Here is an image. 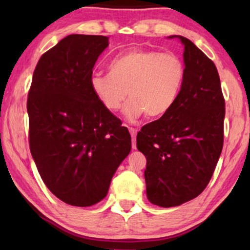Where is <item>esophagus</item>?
I'll use <instances>...</instances> for the list:
<instances>
[{"mask_svg":"<svg viewBox=\"0 0 250 250\" xmlns=\"http://www.w3.org/2000/svg\"><path fill=\"white\" fill-rule=\"evenodd\" d=\"M129 133H131V136H132V149H136L135 138H136V133H138V129L129 127Z\"/></svg>","mask_w":250,"mask_h":250,"instance_id":"obj_1","label":"esophagus"}]
</instances>
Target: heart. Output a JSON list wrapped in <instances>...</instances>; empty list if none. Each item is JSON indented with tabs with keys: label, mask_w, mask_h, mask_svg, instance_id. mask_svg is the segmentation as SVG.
I'll return each mask as SVG.
<instances>
[{
	"label": "heart",
	"mask_w": 250,
	"mask_h": 250,
	"mask_svg": "<svg viewBox=\"0 0 250 250\" xmlns=\"http://www.w3.org/2000/svg\"><path fill=\"white\" fill-rule=\"evenodd\" d=\"M184 75L183 61L176 54L155 50L132 49L118 54L109 63V73H94L90 87L102 107L121 108L128 95L123 115L129 122L146 115L160 117L179 98Z\"/></svg>",
	"instance_id": "obj_1"
}]
</instances>
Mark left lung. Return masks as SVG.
<instances>
[{
  "mask_svg": "<svg viewBox=\"0 0 250 250\" xmlns=\"http://www.w3.org/2000/svg\"><path fill=\"white\" fill-rule=\"evenodd\" d=\"M184 46V81L172 109L136 136L146 158V197L160 207L180 206L199 196L213 176L223 148L225 104L213 61L190 40Z\"/></svg>",
  "mask_w": 250,
  "mask_h": 250,
  "instance_id": "1",
  "label": "left lung"
}]
</instances>
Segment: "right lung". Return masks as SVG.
<instances>
[{"instance_id":"add662e5","label":"right lung","mask_w":250,"mask_h":250,"mask_svg":"<svg viewBox=\"0 0 250 250\" xmlns=\"http://www.w3.org/2000/svg\"><path fill=\"white\" fill-rule=\"evenodd\" d=\"M109 37L71 34L41 57L27 100L29 148L43 182L71 206L107 196L131 151L128 129L102 107L90 87Z\"/></svg>"}]
</instances>
